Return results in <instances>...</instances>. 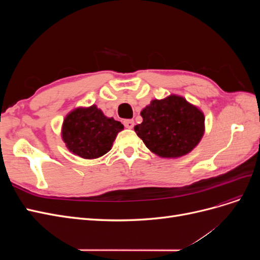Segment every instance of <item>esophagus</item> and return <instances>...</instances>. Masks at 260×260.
Masks as SVG:
<instances>
[{
    "label": "esophagus",
    "instance_id": "1",
    "mask_svg": "<svg viewBox=\"0 0 260 260\" xmlns=\"http://www.w3.org/2000/svg\"><path fill=\"white\" fill-rule=\"evenodd\" d=\"M123 124H124L125 128L132 129L133 127H135V120H132V119H125V120H123Z\"/></svg>",
    "mask_w": 260,
    "mask_h": 260
}]
</instances>
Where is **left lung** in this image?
<instances>
[{
	"label": "left lung",
	"instance_id": "obj_1",
	"mask_svg": "<svg viewBox=\"0 0 260 260\" xmlns=\"http://www.w3.org/2000/svg\"><path fill=\"white\" fill-rule=\"evenodd\" d=\"M141 116L135 131L147 148L160 157H180L199 144L204 135L203 113L181 96L154 100Z\"/></svg>",
	"mask_w": 260,
	"mask_h": 260
}]
</instances>
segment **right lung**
I'll use <instances>...</instances> for the list:
<instances>
[{"label": "right lung", "instance_id": "1", "mask_svg": "<svg viewBox=\"0 0 260 260\" xmlns=\"http://www.w3.org/2000/svg\"><path fill=\"white\" fill-rule=\"evenodd\" d=\"M120 121L107 118L95 105L77 108L65 118L61 137L70 152L86 159L98 158L111 151Z\"/></svg>", "mask_w": 260, "mask_h": 260}]
</instances>
